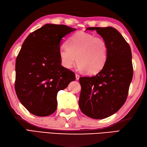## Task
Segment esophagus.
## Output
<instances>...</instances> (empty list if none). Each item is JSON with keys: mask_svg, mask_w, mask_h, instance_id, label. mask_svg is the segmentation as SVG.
<instances>
[{"mask_svg": "<svg viewBox=\"0 0 147 147\" xmlns=\"http://www.w3.org/2000/svg\"><path fill=\"white\" fill-rule=\"evenodd\" d=\"M80 79V76L78 74H76V80H78Z\"/></svg>", "mask_w": 147, "mask_h": 147, "instance_id": "1", "label": "esophagus"}]
</instances>
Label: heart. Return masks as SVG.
Masks as SVG:
<instances>
[{"label":"heart","instance_id":"heart-1","mask_svg":"<svg viewBox=\"0 0 147 147\" xmlns=\"http://www.w3.org/2000/svg\"><path fill=\"white\" fill-rule=\"evenodd\" d=\"M61 64L71 69L76 63L81 71L90 74L100 71L107 62L109 49L107 42L92 34L83 32L76 33L67 42V47L59 49Z\"/></svg>","mask_w":147,"mask_h":147}]
</instances>
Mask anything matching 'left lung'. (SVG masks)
Masks as SVG:
<instances>
[{"label":"left lung","instance_id":"left-lung-1","mask_svg":"<svg viewBox=\"0 0 147 147\" xmlns=\"http://www.w3.org/2000/svg\"><path fill=\"white\" fill-rule=\"evenodd\" d=\"M107 42L109 55L102 69L92 77H81L79 106L84 114L95 119L111 116L125 103L133 74L128 43L112 27H89Z\"/></svg>","mask_w":147,"mask_h":147}]
</instances>
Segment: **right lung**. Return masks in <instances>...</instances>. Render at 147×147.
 <instances>
[{
    "instance_id": "obj_1",
    "label": "right lung",
    "mask_w": 147,
    "mask_h": 147,
    "mask_svg": "<svg viewBox=\"0 0 147 147\" xmlns=\"http://www.w3.org/2000/svg\"><path fill=\"white\" fill-rule=\"evenodd\" d=\"M76 29L46 24L27 36L16 61L15 90L30 113L44 117L57 109V95L75 80L73 71L61 65V40Z\"/></svg>"
}]
</instances>
